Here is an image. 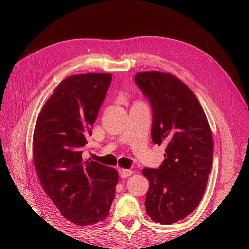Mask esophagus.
Instances as JSON below:
<instances>
[{
    "label": "esophagus",
    "instance_id": "34e87169",
    "mask_svg": "<svg viewBox=\"0 0 249 249\" xmlns=\"http://www.w3.org/2000/svg\"><path fill=\"white\" fill-rule=\"evenodd\" d=\"M134 173V171L133 170H131V169H124V168H122L119 170V175H120V177L122 178H127V177H130L131 175H133Z\"/></svg>",
    "mask_w": 249,
    "mask_h": 249
}]
</instances>
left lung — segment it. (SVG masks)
<instances>
[{"instance_id":"obj_1","label":"left lung","mask_w":249,"mask_h":249,"mask_svg":"<svg viewBox=\"0 0 249 249\" xmlns=\"http://www.w3.org/2000/svg\"><path fill=\"white\" fill-rule=\"evenodd\" d=\"M135 82L152 104V139L166 144L158 169L144 168L149 180L145 208L155 222L172 224L197 208L212 168L214 142L196 96L168 72H137Z\"/></svg>"}]
</instances>
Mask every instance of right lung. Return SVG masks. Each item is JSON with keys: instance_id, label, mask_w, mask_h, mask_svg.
<instances>
[{"instance_id": "obj_1", "label": "right lung", "mask_w": 249, "mask_h": 249, "mask_svg": "<svg viewBox=\"0 0 249 249\" xmlns=\"http://www.w3.org/2000/svg\"><path fill=\"white\" fill-rule=\"evenodd\" d=\"M111 80V73L67 77L43 105L34 129L40 184L61 215L79 227L104 221L115 197L117 170L82 158Z\"/></svg>"}]
</instances>
